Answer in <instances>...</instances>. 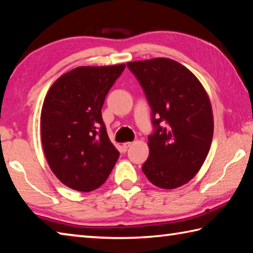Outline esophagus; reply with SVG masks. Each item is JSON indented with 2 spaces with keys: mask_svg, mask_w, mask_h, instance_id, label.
Wrapping results in <instances>:
<instances>
[{
  "mask_svg": "<svg viewBox=\"0 0 253 253\" xmlns=\"http://www.w3.org/2000/svg\"><path fill=\"white\" fill-rule=\"evenodd\" d=\"M130 146H131V142H130V141H126V142H124V144H123V149L126 151L128 148H129Z\"/></svg>",
  "mask_w": 253,
  "mask_h": 253,
  "instance_id": "34e87169",
  "label": "esophagus"
}]
</instances>
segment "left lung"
I'll list each match as a JSON object with an SVG mask.
<instances>
[{
    "label": "left lung",
    "instance_id": "1",
    "mask_svg": "<svg viewBox=\"0 0 253 253\" xmlns=\"http://www.w3.org/2000/svg\"><path fill=\"white\" fill-rule=\"evenodd\" d=\"M127 66L144 88L156 126L142 171L163 189L185 185L200 170L212 141L209 96L199 80L173 59L157 57Z\"/></svg>",
    "mask_w": 253,
    "mask_h": 253
}]
</instances>
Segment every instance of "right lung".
<instances>
[{
	"instance_id": "add662e5",
	"label": "right lung",
	"mask_w": 253,
	"mask_h": 253,
	"mask_svg": "<svg viewBox=\"0 0 253 253\" xmlns=\"http://www.w3.org/2000/svg\"><path fill=\"white\" fill-rule=\"evenodd\" d=\"M125 64L80 66L50 86L41 112V136L50 170L71 189L89 192L106 181L119 157L102 107Z\"/></svg>"
}]
</instances>
